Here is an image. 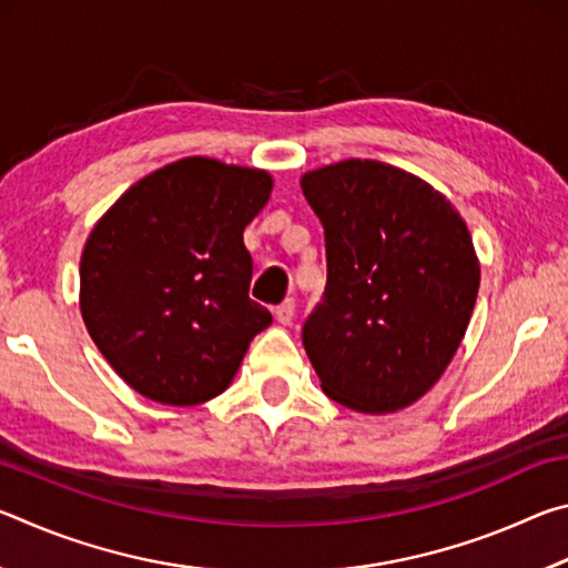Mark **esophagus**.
Instances as JSON below:
<instances>
[{"instance_id": "34e87169", "label": "esophagus", "mask_w": 568, "mask_h": 568, "mask_svg": "<svg viewBox=\"0 0 568 568\" xmlns=\"http://www.w3.org/2000/svg\"><path fill=\"white\" fill-rule=\"evenodd\" d=\"M295 318V303L293 301H283L275 307V321L281 325H291Z\"/></svg>"}]
</instances>
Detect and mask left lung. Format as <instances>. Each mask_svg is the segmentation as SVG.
Here are the masks:
<instances>
[{"mask_svg": "<svg viewBox=\"0 0 568 568\" xmlns=\"http://www.w3.org/2000/svg\"><path fill=\"white\" fill-rule=\"evenodd\" d=\"M325 230L328 283L303 328L325 396L396 413L444 376L474 313L480 265L466 220L413 172L343 160L301 178Z\"/></svg>", "mask_w": 568, "mask_h": 568, "instance_id": "obj_1", "label": "left lung"}]
</instances>
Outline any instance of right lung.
Segmentation results:
<instances>
[{"mask_svg":"<svg viewBox=\"0 0 568 568\" xmlns=\"http://www.w3.org/2000/svg\"><path fill=\"white\" fill-rule=\"evenodd\" d=\"M267 170L182 158L124 190L80 261V311L114 373L165 406H197L233 383L273 323L250 301L243 230L267 205Z\"/></svg>","mask_w":568,"mask_h":568,"instance_id":"1","label":"right lung"}]
</instances>
